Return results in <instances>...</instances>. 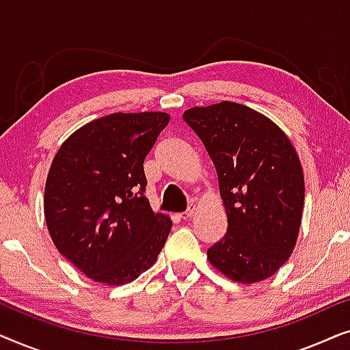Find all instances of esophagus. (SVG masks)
<instances>
[{"mask_svg": "<svg viewBox=\"0 0 350 350\" xmlns=\"http://www.w3.org/2000/svg\"><path fill=\"white\" fill-rule=\"evenodd\" d=\"M194 212H196V205L194 204H189L188 205V210H186V212H183V213H178V217L181 219H188V218L193 217Z\"/></svg>", "mask_w": 350, "mask_h": 350, "instance_id": "esophagus-1", "label": "esophagus"}]
</instances>
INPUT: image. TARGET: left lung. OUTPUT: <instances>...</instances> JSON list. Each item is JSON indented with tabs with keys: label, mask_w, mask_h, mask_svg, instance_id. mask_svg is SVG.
<instances>
[{
	"label": "left lung",
	"mask_w": 350,
	"mask_h": 350,
	"mask_svg": "<svg viewBox=\"0 0 350 350\" xmlns=\"http://www.w3.org/2000/svg\"><path fill=\"white\" fill-rule=\"evenodd\" d=\"M218 175L228 231L207 258L228 279L253 284L274 275L296 245L304 205L299 157L265 114L234 102L186 109Z\"/></svg>",
	"instance_id": "left-lung-1"
}]
</instances>
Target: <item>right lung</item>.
I'll return each mask as SVG.
<instances>
[{
    "label": "right lung",
    "mask_w": 350,
    "mask_h": 350,
    "mask_svg": "<svg viewBox=\"0 0 350 350\" xmlns=\"http://www.w3.org/2000/svg\"><path fill=\"white\" fill-rule=\"evenodd\" d=\"M167 113H113L66 138L51 164L44 217L62 255L98 284L124 285L157 260L172 229L145 198L143 162Z\"/></svg>",
    "instance_id": "add662e5"
}]
</instances>
